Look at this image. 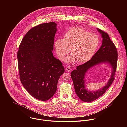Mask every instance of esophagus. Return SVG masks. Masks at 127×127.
<instances>
[{"instance_id": "34e87169", "label": "esophagus", "mask_w": 127, "mask_h": 127, "mask_svg": "<svg viewBox=\"0 0 127 127\" xmlns=\"http://www.w3.org/2000/svg\"><path fill=\"white\" fill-rule=\"evenodd\" d=\"M65 70L67 71V72H70L71 70V68H70V67L69 66H67L65 67Z\"/></svg>"}]
</instances>
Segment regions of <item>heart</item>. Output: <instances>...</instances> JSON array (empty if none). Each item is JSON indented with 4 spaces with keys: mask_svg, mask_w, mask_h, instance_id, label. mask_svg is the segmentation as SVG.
Segmentation results:
<instances>
[{
    "mask_svg": "<svg viewBox=\"0 0 127 127\" xmlns=\"http://www.w3.org/2000/svg\"><path fill=\"white\" fill-rule=\"evenodd\" d=\"M97 35L90 33L80 27L70 29L64 35L63 39L59 38L54 42L56 52L62 60L69 52L72 54L65 59L67 63L76 61L79 64L85 63L91 60L99 45Z\"/></svg>",
    "mask_w": 127,
    "mask_h": 127,
    "instance_id": "b5f03b06",
    "label": "heart"
}]
</instances>
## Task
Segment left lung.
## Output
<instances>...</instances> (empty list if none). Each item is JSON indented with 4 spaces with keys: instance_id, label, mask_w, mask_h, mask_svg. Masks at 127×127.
I'll use <instances>...</instances> for the list:
<instances>
[{
    "instance_id": "8db88e82",
    "label": "left lung",
    "mask_w": 127,
    "mask_h": 127,
    "mask_svg": "<svg viewBox=\"0 0 127 127\" xmlns=\"http://www.w3.org/2000/svg\"><path fill=\"white\" fill-rule=\"evenodd\" d=\"M97 29L102 35V45L91 60L78 66L76 69L73 70L71 73L76 93L82 101L85 102L93 101L105 93L114 80L117 67L118 54L114 44L107 33L99 29ZM101 63H107L111 65L112 68L111 78L107 85L102 88L94 92L89 91L85 89L84 81L85 74L91 67Z\"/></svg>"
}]
</instances>
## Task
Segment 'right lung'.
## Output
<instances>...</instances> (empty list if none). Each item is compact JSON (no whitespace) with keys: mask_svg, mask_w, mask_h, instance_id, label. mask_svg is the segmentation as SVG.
<instances>
[{"mask_svg":"<svg viewBox=\"0 0 127 127\" xmlns=\"http://www.w3.org/2000/svg\"><path fill=\"white\" fill-rule=\"evenodd\" d=\"M56 26L50 22L33 27L23 37L18 51L21 83L31 95L40 101L54 95L58 80L64 72L62 62L52 53Z\"/></svg>","mask_w":127,"mask_h":127,"instance_id":"obj_1","label":"right lung"}]
</instances>
